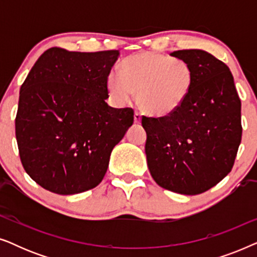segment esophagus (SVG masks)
Wrapping results in <instances>:
<instances>
[{
    "instance_id": "1",
    "label": "esophagus",
    "mask_w": 257,
    "mask_h": 257,
    "mask_svg": "<svg viewBox=\"0 0 257 257\" xmlns=\"http://www.w3.org/2000/svg\"><path fill=\"white\" fill-rule=\"evenodd\" d=\"M140 121H142V114H140L139 112H136V113H135V122L139 124Z\"/></svg>"
}]
</instances>
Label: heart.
<instances>
[{
  "label": "heart",
  "instance_id": "1",
  "mask_svg": "<svg viewBox=\"0 0 257 257\" xmlns=\"http://www.w3.org/2000/svg\"><path fill=\"white\" fill-rule=\"evenodd\" d=\"M194 84V71L186 59L158 52H142L125 58L121 72H108L107 91L117 104H126L137 92L146 113L166 117L181 107Z\"/></svg>",
  "mask_w": 257,
  "mask_h": 257
}]
</instances>
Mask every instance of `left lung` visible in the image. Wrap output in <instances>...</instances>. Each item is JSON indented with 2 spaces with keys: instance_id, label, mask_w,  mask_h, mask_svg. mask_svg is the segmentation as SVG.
Here are the masks:
<instances>
[{
  "instance_id": "1",
  "label": "left lung",
  "mask_w": 257,
  "mask_h": 257,
  "mask_svg": "<svg viewBox=\"0 0 257 257\" xmlns=\"http://www.w3.org/2000/svg\"><path fill=\"white\" fill-rule=\"evenodd\" d=\"M194 84L181 107L166 117H145L150 173L160 187L185 195L208 191L233 168L242 137L241 100L228 66L207 51L178 50Z\"/></svg>"
}]
</instances>
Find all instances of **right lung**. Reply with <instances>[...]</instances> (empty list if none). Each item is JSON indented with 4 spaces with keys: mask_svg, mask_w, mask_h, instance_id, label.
<instances>
[{
    "mask_svg": "<svg viewBox=\"0 0 257 257\" xmlns=\"http://www.w3.org/2000/svg\"><path fill=\"white\" fill-rule=\"evenodd\" d=\"M118 50L41 55L20 90L15 132L24 170L41 187L71 195L103 180L131 107L108 106L106 79Z\"/></svg>",
    "mask_w": 257,
    "mask_h": 257,
    "instance_id": "obj_1",
    "label": "right lung"
}]
</instances>
